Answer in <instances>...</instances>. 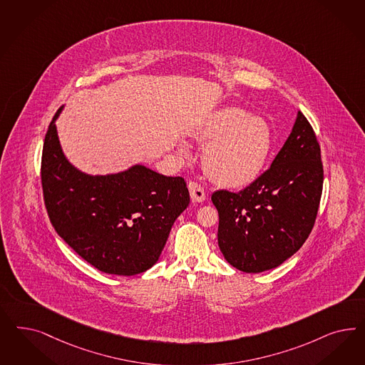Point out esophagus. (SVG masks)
Listing matches in <instances>:
<instances>
[{
    "label": "esophagus",
    "mask_w": 365,
    "mask_h": 365,
    "mask_svg": "<svg viewBox=\"0 0 365 365\" xmlns=\"http://www.w3.org/2000/svg\"><path fill=\"white\" fill-rule=\"evenodd\" d=\"M189 193H190V197L197 202L205 200V192L204 188L201 187L200 184L197 181H189L188 182Z\"/></svg>",
    "instance_id": "esophagus-1"
}]
</instances>
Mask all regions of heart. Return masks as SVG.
<instances>
[{
    "label": "heart",
    "instance_id": "obj_1",
    "mask_svg": "<svg viewBox=\"0 0 365 365\" xmlns=\"http://www.w3.org/2000/svg\"><path fill=\"white\" fill-rule=\"evenodd\" d=\"M193 135L207 143L202 152L205 173L225 188L252 184L264 170L272 150L269 123L237 107H224L213 113Z\"/></svg>",
    "mask_w": 365,
    "mask_h": 365
}]
</instances>
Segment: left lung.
Returning <instances> with one entry per match:
<instances>
[{
    "instance_id": "8db88e82",
    "label": "left lung",
    "mask_w": 365,
    "mask_h": 365,
    "mask_svg": "<svg viewBox=\"0 0 365 365\" xmlns=\"http://www.w3.org/2000/svg\"><path fill=\"white\" fill-rule=\"evenodd\" d=\"M324 166L316 133L299 111L270 168L240 192L216 190L217 242L243 272L278 267L310 235L322 195Z\"/></svg>"
}]
</instances>
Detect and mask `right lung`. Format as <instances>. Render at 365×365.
I'll use <instances>...</instances> for the list:
<instances>
[{
    "mask_svg": "<svg viewBox=\"0 0 365 365\" xmlns=\"http://www.w3.org/2000/svg\"><path fill=\"white\" fill-rule=\"evenodd\" d=\"M44 138L41 187L48 217L58 235L99 271L135 275L160 258L170 228L189 204L182 177H166L142 165L88 176L60 149L55 119Z\"/></svg>",
    "mask_w": 365,
    "mask_h": 365,
    "instance_id": "right-lung-1",
    "label": "right lung"
}]
</instances>
